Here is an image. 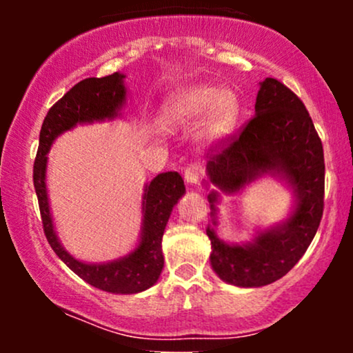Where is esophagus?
Segmentation results:
<instances>
[{
  "label": "esophagus",
  "instance_id": "34e87169",
  "mask_svg": "<svg viewBox=\"0 0 353 353\" xmlns=\"http://www.w3.org/2000/svg\"><path fill=\"white\" fill-rule=\"evenodd\" d=\"M201 176H202V168H201V165L190 164V165H188V168H185L184 181L188 182L189 185L197 184V182H199V179H201Z\"/></svg>",
  "mask_w": 353,
  "mask_h": 353
}]
</instances>
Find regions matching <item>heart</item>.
Instances as JSON below:
<instances>
[{
	"mask_svg": "<svg viewBox=\"0 0 353 353\" xmlns=\"http://www.w3.org/2000/svg\"><path fill=\"white\" fill-rule=\"evenodd\" d=\"M241 98L229 88L194 84L177 89L164 99L161 119L165 128L189 125L201 119L197 134L202 143L219 145L236 132L241 117Z\"/></svg>",
	"mask_w": 353,
	"mask_h": 353,
	"instance_id": "b5f03b06",
	"label": "heart"
}]
</instances>
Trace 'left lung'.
<instances>
[{"mask_svg": "<svg viewBox=\"0 0 353 353\" xmlns=\"http://www.w3.org/2000/svg\"><path fill=\"white\" fill-rule=\"evenodd\" d=\"M255 116L224 151L214 154L205 168L210 189L212 225L210 265L217 277L236 287L269 285L283 277L309 249L323 212L322 141L309 112L281 81L259 83ZM264 175L282 181L293 192V208L282 223L258 230L252 241L229 245L216 234L220 192L240 193Z\"/></svg>", "mask_w": 353, "mask_h": 353, "instance_id": "8db88e82", "label": "left lung"}]
</instances>
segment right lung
<instances>
[{
	"label": "right lung",
	"instance_id": "1",
	"mask_svg": "<svg viewBox=\"0 0 353 353\" xmlns=\"http://www.w3.org/2000/svg\"><path fill=\"white\" fill-rule=\"evenodd\" d=\"M124 79L123 72L83 79L50 109L39 132V148L33 171L44 234L52 250L84 282L109 294H139L159 281L164 267V229L174 205L185 194L181 174L176 171L161 172L144 184L139 241L131 252L109 262H83L64 249L56 234L48 196L46 171L48 152L61 134L76 125L104 123L121 117V111L128 101Z\"/></svg>",
	"mask_w": 353,
	"mask_h": 353
}]
</instances>
